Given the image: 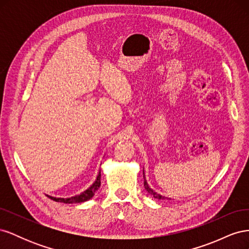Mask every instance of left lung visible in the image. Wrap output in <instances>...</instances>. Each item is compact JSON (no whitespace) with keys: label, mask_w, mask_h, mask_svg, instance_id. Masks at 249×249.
<instances>
[{"label":"left lung","mask_w":249,"mask_h":249,"mask_svg":"<svg viewBox=\"0 0 249 249\" xmlns=\"http://www.w3.org/2000/svg\"><path fill=\"white\" fill-rule=\"evenodd\" d=\"M143 178H144V171H143ZM144 188L146 189V191L150 194V195H153V196L155 197V198H158V199H166L167 197H165V196H162L161 194H159V193H157L156 191H154L152 188L149 187V185L147 184V182H146V179L144 178ZM168 199V198H167Z\"/></svg>","instance_id":"8db88e82"}]
</instances>
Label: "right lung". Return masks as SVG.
<instances>
[{
    "label": "right lung",
    "mask_w": 249,
    "mask_h": 249,
    "mask_svg": "<svg viewBox=\"0 0 249 249\" xmlns=\"http://www.w3.org/2000/svg\"><path fill=\"white\" fill-rule=\"evenodd\" d=\"M101 186V170L99 172V175L96 177L95 182L90 186L87 190H85L84 192H82L79 195H76V196L72 197H69V198H56L53 196H49L51 199L55 200V201H59V202H64V203H77V202H84L86 200H89L91 198L94 193L96 192V190L99 189Z\"/></svg>",
    "instance_id": "right-lung-1"
}]
</instances>
